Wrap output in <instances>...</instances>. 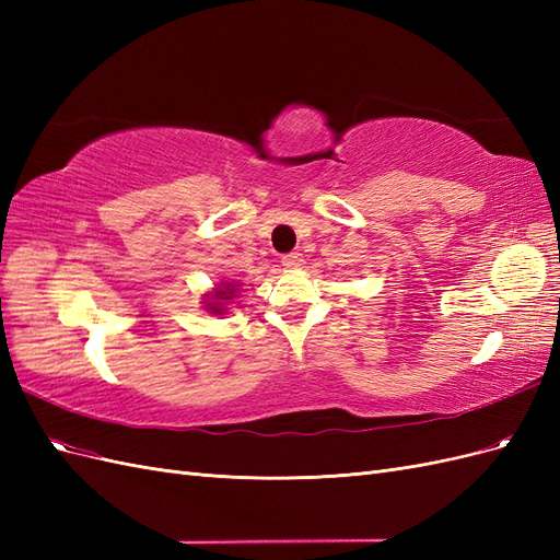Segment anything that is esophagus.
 <instances>
[{"mask_svg": "<svg viewBox=\"0 0 560 560\" xmlns=\"http://www.w3.org/2000/svg\"><path fill=\"white\" fill-rule=\"evenodd\" d=\"M301 264H303V257L299 252H290V254H284V257H282L284 268H301Z\"/></svg>", "mask_w": 560, "mask_h": 560, "instance_id": "obj_1", "label": "esophagus"}]
</instances>
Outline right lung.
<instances>
[{"label":"right lung","instance_id":"1","mask_svg":"<svg viewBox=\"0 0 560 560\" xmlns=\"http://www.w3.org/2000/svg\"><path fill=\"white\" fill-rule=\"evenodd\" d=\"M235 294H238V284H235V282H222L219 287H214L212 294H206V299H208L206 301V308L210 313H214V315H222L224 306H226L224 301L233 299Z\"/></svg>","mask_w":560,"mask_h":560}]
</instances>
